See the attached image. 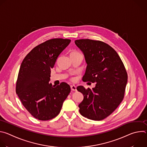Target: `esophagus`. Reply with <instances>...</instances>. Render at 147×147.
I'll return each instance as SVG.
<instances>
[{
  "label": "esophagus",
  "instance_id": "obj_1",
  "mask_svg": "<svg viewBox=\"0 0 147 147\" xmlns=\"http://www.w3.org/2000/svg\"><path fill=\"white\" fill-rule=\"evenodd\" d=\"M71 91H77L76 87V86H71Z\"/></svg>",
  "mask_w": 147,
  "mask_h": 147
}]
</instances>
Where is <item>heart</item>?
Instances as JSON below:
<instances>
[{"mask_svg": "<svg viewBox=\"0 0 147 147\" xmlns=\"http://www.w3.org/2000/svg\"><path fill=\"white\" fill-rule=\"evenodd\" d=\"M71 81H74V80H75V78H71Z\"/></svg>", "mask_w": 147, "mask_h": 147, "instance_id": "obj_1", "label": "heart"}]
</instances>
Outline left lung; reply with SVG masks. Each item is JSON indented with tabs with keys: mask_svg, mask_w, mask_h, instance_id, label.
Instances as JSON below:
<instances>
[{
	"mask_svg": "<svg viewBox=\"0 0 147 147\" xmlns=\"http://www.w3.org/2000/svg\"><path fill=\"white\" fill-rule=\"evenodd\" d=\"M75 44L84 55L87 64L82 81L96 82L92 90L77 87L84 95L79 112L89 119L103 120L115 111L124 98L126 70L116 51L103 42L82 39L76 40Z\"/></svg>",
	"mask_w": 147,
	"mask_h": 147,
	"instance_id": "left-lung-1",
	"label": "left lung"
}]
</instances>
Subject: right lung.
I'll return each instance as SVG.
<instances>
[{
  "instance_id": "add662e5",
  "label": "right lung",
  "mask_w": 147,
  "mask_h": 147,
  "mask_svg": "<svg viewBox=\"0 0 147 147\" xmlns=\"http://www.w3.org/2000/svg\"><path fill=\"white\" fill-rule=\"evenodd\" d=\"M70 41L62 38L48 40L33 48L22 63L16 91L23 106L35 119L49 120L57 116L70 92V87L66 82L56 87L49 83L51 69Z\"/></svg>"
}]
</instances>
